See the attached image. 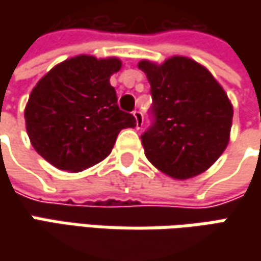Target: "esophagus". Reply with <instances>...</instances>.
Returning <instances> with one entry per match:
<instances>
[{"mask_svg": "<svg viewBox=\"0 0 261 261\" xmlns=\"http://www.w3.org/2000/svg\"><path fill=\"white\" fill-rule=\"evenodd\" d=\"M134 117H135L136 120V129H141L142 125H144V116H142V113L139 110H135L134 112Z\"/></svg>", "mask_w": 261, "mask_h": 261, "instance_id": "esophagus-1", "label": "esophagus"}]
</instances>
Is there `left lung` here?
<instances>
[{
    "mask_svg": "<svg viewBox=\"0 0 261 261\" xmlns=\"http://www.w3.org/2000/svg\"><path fill=\"white\" fill-rule=\"evenodd\" d=\"M138 68L149 81L155 116L141 138L148 161L177 180L202 174L229 142L234 109L224 88L187 56L142 59Z\"/></svg>",
    "mask_w": 261,
    "mask_h": 261,
    "instance_id": "left-lung-1",
    "label": "left lung"
}]
</instances>
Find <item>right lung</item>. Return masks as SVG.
I'll use <instances>...</instances> for the list:
<instances>
[{"mask_svg": "<svg viewBox=\"0 0 261 261\" xmlns=\"http://www.w3.org/2000/svg\"><path fill=\"white\" fill-rule=\"evenodd\" d=\"M120 68L115 56L78 55L37 81L24 119L39 155L59 170L78 173L103 161L122 129L135 127V117L119 109L110 86V76Z\"/></svg>", "mask_w": 261, "mask_h": 261, "instance_id": "obj_1", "label": "right lung"}]
</instances>
